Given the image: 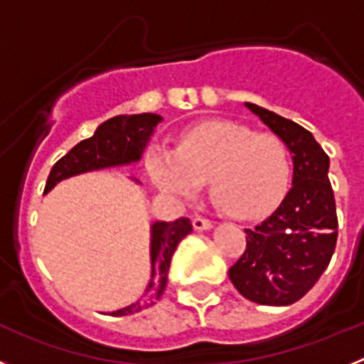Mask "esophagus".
I'll return each instance as SVG.
<instances>
[{"instance_id": "34e87169", "label": "esophagus", "mask_w": 364, "mask_h": 364, "mask_svg": "<svg viewBox=\"0 0 364 364\" xmlns=\"http://www.w3.org/2000/svg\"><path fill=\"white\" fill-rule=\"evenodd\" d=\"M193 228L197 231H208L213 228V224H211L208 218H202V217H195L193 218Z\"/></svg>"}]
</instances>
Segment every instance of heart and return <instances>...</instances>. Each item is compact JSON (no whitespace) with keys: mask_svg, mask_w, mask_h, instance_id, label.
I'll return each instance as SVG.
<instances>
[{"mask_svg":"<svg viewBox=\"0 0 364 364\" xmlns=\"http://www.w3.org/2000/svg\"><path fill=\"white\" fill-rule=\"evenodd\" d=\"M153 184L173 198L208 188L215 204L235 218H259L281 204L291 182V156L281 138L247 125L210 120L193 125L178 147L147 153Z\"/></svg>","mask_w":364,"mask_h":364,"instance_id":"b5f03b06","label":"heart"}]
</instances>
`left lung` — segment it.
Here are the masks:
<instances>
[{
    "label": "left lung",
    "mask_w": 364,
    "mask_h": 364,
    "mask_svg": "<svg viewBox=\"0 0 364 364\" xmlns=\"http://www.w3.org/2000/svg\"><path fill=\"white\" fill-rule=\"evenodd\" d=\"M290 151L291 188L268 218L246 231V252L230 268L233 286L247 301L288 306L306 295L330 264L337 242V215L330 159L302 125L246 102Z\"/></svg>",
    "instance_id": "left-lung-1"
}]
</instances>
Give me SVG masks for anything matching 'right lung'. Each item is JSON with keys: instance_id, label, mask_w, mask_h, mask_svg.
Listing matches in <instances>:
<instances>
[{"instance_id": "add662e5", "label": "right lung", "mask_w": 364, "mask_h": 364, "mask_svg": "<svg viewBox=\"0 0 364 364\" xmlns=\"http://www.w3.org/2000/svg\"><path fill=\"white\" fill-rule=\"evenodd\" d=\"M162 120L164 118L156 112H142V114H118L100 124L91 138L76 144L63 159L54 164L47 178L45 193H49L54 186L70 176L140 162L156 125ZM131 180L140 186V180ZM191 231L193 226L189 218H176L173 222L156 220L151 224V277L146 291L140 295L138 301L117 311H111V315L122 317V315L136 314L160 301L167 286V272H169L173 253L180 240Z\"/></svg>"}]
</instances>
